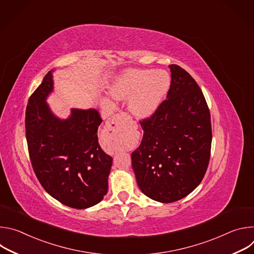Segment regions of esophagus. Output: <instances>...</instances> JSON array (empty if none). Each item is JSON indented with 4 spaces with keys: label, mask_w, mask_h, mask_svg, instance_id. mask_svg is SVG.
Segmentation results:
<instances>
[{
    "label": "esophagus",
    "mask_w": 254,
    "mask_h": 254,
    "mask_svg": "<svg viewBox=\"0 0 254 254\" xmlns=\"http://www.w3.org/2000/svg\"><path fill=\"white\" fill-rule=\"evenodd\" d=\"M126 118L125 114H119L117 116H115L114 118H112L110 121H108L104 127L105 130L107 132H113L116 133L119 131L121 125H122V121Z\"/></svg>",
    "instance_id": "esophagus-1"
}]
</instances>
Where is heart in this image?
Segmentation results:
<instances>
[{"instance_id": "heart-1", "label": "heart", "mask_w": 254, "mask_h": 254, "mask_svg": "<svg viewBox=\"0 0 254 254\" xmlns=\"http://www.w3.org/2000/svg\"><path fill=\"white\" fill-rule=\"evenodd\" d=\"M170 76L166 71L130 69L120 74L111 86L116 99H128L129 111L138 118L153 115L170 87ZM110 104V100H105Z\"/></svg>"}]
</instances>
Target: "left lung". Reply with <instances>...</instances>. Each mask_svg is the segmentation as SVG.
<instances>
[{"instance_id":"obj_1","label":"left lung","mask_w":254,"mask_h":254,"mask_svg":"<svg viewBox=\"0 0 254 254\" xmlns=\"http://www.w3.org/2000/svg\"><path fill=\"white\" fill-rule=\"evenodd\" d=\"M169 67L167 99L139 122L143 135L131 154L140 191L162 203L186 197L201 183L212 141L210 112L201 88L182 67Z\"/></svg>"}]
</instances>
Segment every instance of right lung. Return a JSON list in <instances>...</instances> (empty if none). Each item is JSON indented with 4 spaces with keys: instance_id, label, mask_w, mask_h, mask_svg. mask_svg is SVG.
<instances>
[{
    "instance_id": "1",
    "label": "right lung",
    "mask_w": 254,
    "mask_h": 254,
    "mask_svg": "<svg viewBox=\"0 0 254 254\" xmlns=\"http://www.w3.org/2000/svg\"><path fill=\"white\" fill-rule=\"evenodd\" d=\"M53 91L52 71L30 96L25 128L36 177L60 203L86 209L99 203L108 189L113 158L100 148L96 110L72 108L67 120L55 117L46 102Z\"/></svg>"
}]
</instances>
